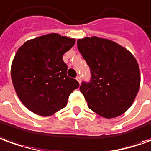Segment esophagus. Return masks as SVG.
<instances>
[{
    "label": "esophagus",
    "instance_id": "obj_1",
    "mask_svg": "<svg viewBox=\"0 0 151 151\" xmlns=\"http://www.w3.org/2000/svg\"><path fill=\"white\" fill-rule=\"evenodd\" d=\"M76 80H77L78 82L81 84V76H78L77 77H76Z\"/></svg>",
    "mask_w": 151,
    "mask_h": 151
}]
</instances>
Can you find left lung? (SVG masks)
I'll return each instance as SVG.
<instances>
[{
    "label": "left lung",
    "instance_id": "obj_1",
    "mask_svg": "<svg viewBox=\"0 0 151 151\" xmlns=\"http://www.w3.org/2000/svg\"><path fill=\"white\" fill-rule=\"evenodd\" d=\"M77 47L91 73L90 81L80 86L89 109L105 118L125 113L140 88L136 58L119 44L97 37L78 39Z\"/></svg>",
    "mask_w": 151,
    "mask_h": 151
}]
</instances>
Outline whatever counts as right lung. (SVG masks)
<instances>
[{
    "mask_svg": "<svg viewBox=\"0 0 151 151\" xmlns=\"http://www.w3.org/2000/svg\"><path fill=\"white\" fill-rule=\"evenodd\" d=\"M76 39L50 34L25 42L14 56L11 79L19 99L31 112L50 116L65 108L70 94L79 87L66 75L62 56Z\"/></svg>",
    "mask_w": 151,
    "mask_h": 151,
    "instance_id": "right-lung-1",
    "label": "right lung"
}]
</instances>
